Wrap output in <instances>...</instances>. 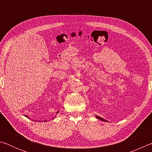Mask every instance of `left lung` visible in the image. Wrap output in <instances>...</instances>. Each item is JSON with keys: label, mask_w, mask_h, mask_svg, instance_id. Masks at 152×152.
<instances>
[{"label": "left lung", "mask_w": 152, "mask_h": 152, "mask_svg": "<svg viewBox=\"0 0 152 152\" xmlns=\"http://www.w3.org/2000/svg\"><path fill=\"white\" fill-rule=\"evenodd\" d=\"M96 118L97 119H100V120H101V121H107L105 119H102V118H101V117H98V116H96Z\"/></svg>", "instance_id": "1"}]
</instances>
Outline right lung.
Instances as JSON below:
<instances>
[{"label": "right lung", "instance_id": "right-lung-1", "mask_svg": "<svg viewBox=\"0 0 152 152\" xmlns=\"http://www.w3.org/2000/svg\"><path fill=\"white\" fill-rule=\"evenodd\" d=\"M58 113V111L57 112V113ZM25 117H28L27 116H25ZM45 121H43V122H45Z\"/></svg>", "mask_w": 152, "mask_h": 152}]
</instances>
